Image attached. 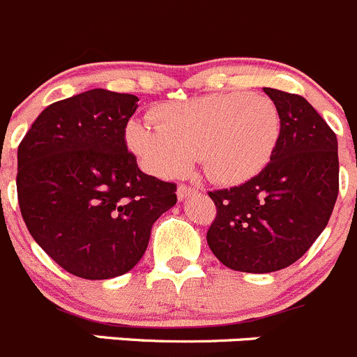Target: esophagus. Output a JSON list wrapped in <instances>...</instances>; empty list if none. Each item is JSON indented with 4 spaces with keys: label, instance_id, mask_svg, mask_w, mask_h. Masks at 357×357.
Here are the masks:
<instances>
[{
    "label": "esophagus",
    "instance_id": "esophagus-1",
    "mask_svg": "<svg viewBox=\"0 0 357 357\" xmlns=\"http://www.w3.org/2000/svg\"><path fill=\"white\" fill-rule=\"evenodd\" d=\"M196 188H192V185H188V184H181L178 188H176V196H178V199H185L189 198V196L196 195Z\"/></svg>",
    "mask_w": 357,
    "mask_h": 357
}]
</instances>
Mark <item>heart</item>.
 <instances>
[{
	"label": "heart",
	"instance_id": "obj_1",
	"mask_svg": "<svg viewBox=\"0 0 357 357\" xmlns=\"http://www.w3.org/2000/svg\"><path fill=\"white\" fill-rule=\"evenodd\" d=\"M155 126L131 122L126 140L147 172L184 173L199 155L203 169L220 184H240L270 161L280 115L261 94H208L168 103L152 114Z\"/></svg>",
	"mask_w": 357,
	"mask_h": 357
}]
</instances>
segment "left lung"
<instances>
[{"label": "left lung", "mask_w": 357, "mask_h": 357, "mask_svg": "<svg viewBox=\"0 0 357 357\" xmlns=\"http://www.w3.org/2000/svg\"><path fill=\"white\" fill-rule=\"evenodd\" d=\"M280 115L270 162L245 184L208 192L217 215L206 242L217 259L270 273L300 259L328 224L338 196V142L298 94L264 87Z\"/></svg>", "instance_id": "8db88e82"}]
</instances>
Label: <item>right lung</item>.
<instances>
[{
    "instance_id": "1",
    "label": "right lung",
    "mask_w": 357,
    "mask_h": 357,
    "mask_svg": "<svg viewBox=\"0 0 357 357\" xmlns=\"http://www.w3.org/2000/svg\"><path fill=\"white\" fill-rule=\"evenodd\" d=\"M133 94L91 89L49 105L17 149V198L35 242L71 275L114 278L144 256L176 185L126 145Z\"/></svg>"
}]
</instances>
